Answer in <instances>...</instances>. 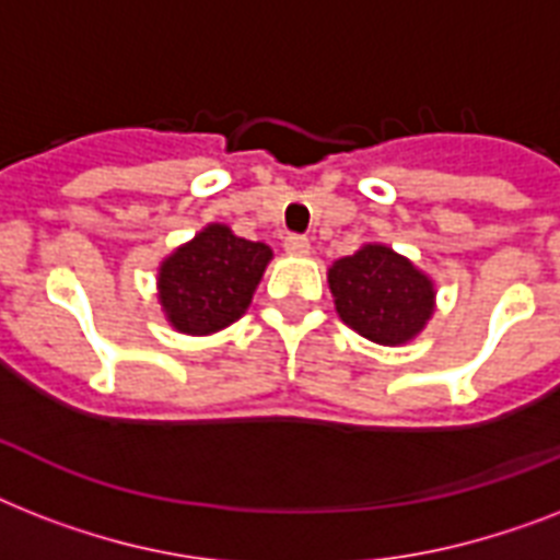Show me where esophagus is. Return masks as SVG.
I'll list each match as a JSON object with an SVG mask.
<instances>
[{"mask_svg":"<svg viewBox=\"0 0 560 560\" xmlns=\"http://www.w3.org/2000/svg\"><path fill=\"white\" fill-rule=\"evenodd\" d=\"M284 249L290 255H307L311 253V244H307L305 235H288L284 237Z\"/></svg>","mask_w":560,"mask_h":560,"instance_id":"1","label":"esophagus"}]
</instances>
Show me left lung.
Masks as SVG:
<instances>
[{
    "instance_id": "left-lung-1",
    "label": "left lung",
    "mask_w": 560,
    "mask_h": 560,
    "mask_svg": "<svg viewBox=\"0 0 560 560\" xmlns=\"http://www.w3.org/2000/svg\"><path fill=\"white\" fill-rule=\"evenodd\" d=\"M328 288L342 323L377 346H404L418 337L435 307L433 281L383 244H363L334 261Z\"/></svg>"
}]
</instances>
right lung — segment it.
Instances as JSON below:
<instances>
[{
	"label": "right lung",
	"instance_id": "obj_1",
	"mask_svg": "<svg viewBox=\"0 0 560 560\" xmlns=\"http://www.w3.org/2000/svg\"><path fill=\"white\" fill-rule=\"evenodd\" d=\"M272 258L261 241H246L209 223L160 264V305L179 334L206 337L244 316Z\"/></svg>",
	"mask_w": 560,
	"mask_h": 560
}]
</instances>
